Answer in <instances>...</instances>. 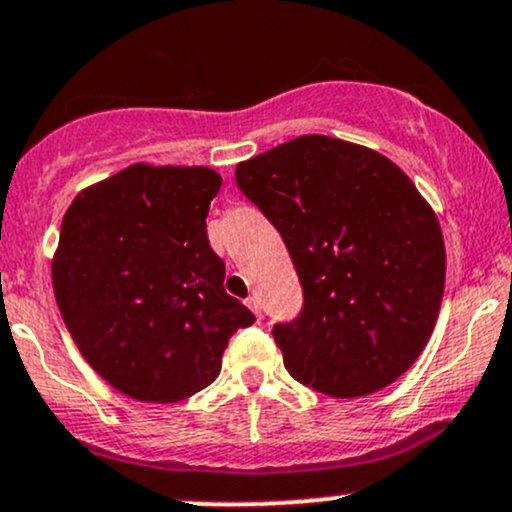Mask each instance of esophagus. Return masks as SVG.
<instances>
[{"instance_id":"obj_1","label":"esophagus","mask_w":512,"mask_h":512,"mask_svg":"<svg viewBox=\"0 0 512 512\" xmlns=\"http://www.w3.org/2000/svg\"><path fill=\"white\" fill-rule=\"evenodd\" d=\"M246 304H249V309L256 314V317H261V302H258L256 295L249 297V300H246Z\"/></svg>"}]
</instances>
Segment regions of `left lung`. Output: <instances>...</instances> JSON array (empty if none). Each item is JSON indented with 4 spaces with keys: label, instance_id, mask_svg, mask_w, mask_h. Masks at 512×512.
<instances>
[{
    "label": "left lung",
    "instance_id": "obj_1",
    "mask_svg": "<svg viewBox=\"0 0 512 512\" xmlns=\"http://www.w3.org/2000/svg\"><path fill=\"white\" fill-rule=\"evenodd\" d=\"M234 179L300 275V317L273 326L287 372L333 399L404 375L445 290L440 222L409 176L375 149L302 135L237 164Z\"/></svg>",
    "mask_w": 512,
    "mask_h": 512
}]
</instances>
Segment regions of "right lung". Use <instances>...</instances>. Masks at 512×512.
I'll list each match as a JSON object with an SVG mask.
<instances>
[{
    "label": "right lung",
    "instance_id": "obj_1",
    "mask_svg": "<svg viewBox=\"0 0 512 512\" xmlns=\"http://www.w3.org/2000/svg\"><path fill=\"white\" fill-rule=\"evenodd\" d=\"M220 186L208 166L132 164L62 217L57 307L86 363L130 399L176 404L205 389L232 333L256 321L227 295L208 239Z\"/></svg>",
    "mask_w": 512,
    "mask_h": 512
}]
</instances>
